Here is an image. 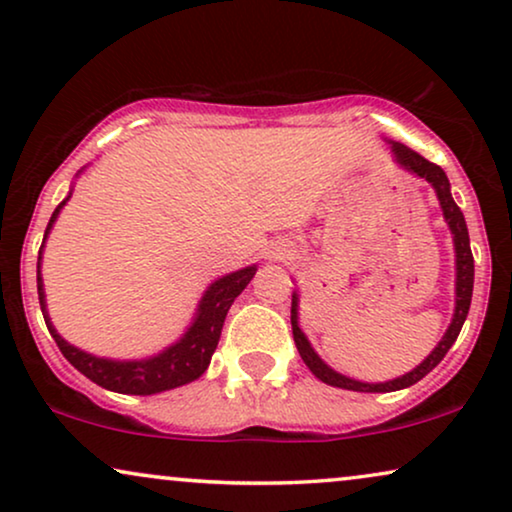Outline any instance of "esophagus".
<instances>
[{
	"label": "esophagus",
	"mask_w": 512,
	"mask_h": 512,
	"mask_svg": "<svg viewBox=\"0 0 512 512\" xmlns=\"http://www.w3.org/2000/svg\"><path fill=\"white\" fill-rule=\"evenodd\" d=\"M284 254V249H275V251H272V256H282Z\"/></svg>",
	"instance_id": "esophagus-1"
}]
</instances>
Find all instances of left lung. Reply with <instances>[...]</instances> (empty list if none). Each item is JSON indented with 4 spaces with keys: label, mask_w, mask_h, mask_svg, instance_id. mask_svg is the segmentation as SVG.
<instances>
[{
    "label": "left lung",
    "mask_w": 512,
    "mask_h": 512,
    "mask_svg": "<svg viewBox=\"0 0 512 512\" xmlns=\"http://www.w3.org/2000/svg\"><path fill=\"white\" fill-rule=\"evenodd\" d=\"M389 144H391V158H394V163L398 167H403V170H408L410 174H415V177H419V179L429 181V184L433 186L436 198L440 202V209H443L447 228H450V233H452L454 270H457L454 272V277L457 279H454V314H452V321H450V326H447L445 335L440 338L438 345L433 347V352L426 356V359L419 363L417 368H412L410 373H405L389 382H375V384L361 382V380H354V377L338 373V370H333L317 352H314V347L310 345V340H307V335L300 331V324H298V291H293V296H291L293 340H296L300 359H303L305 366L312 370V375L319 377L321 382L331 384V387L349 389V391H370V394H375V391H380L382 394V391H398V389L412 387V384L422 380L424 375H429L431 370L445 359V354L450 352V347L454 345V340H457L461 326H464V321L468 317V307H471V298H473V272H475L466 219H464V214H461V209L457 207V202H454V198H452L450 179H447L443 167H438L436 163H431V160L422 158L417 151L408 149V146L401 142H389Z\"/></svg>",
    "instance_id": "8db88e82"
}]
</instances>
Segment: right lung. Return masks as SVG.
Instances as JSON below:
<instances>
[{"mask_svg":"<svg viewBox=\"0 0 512 512\" xmlns=\"http://www.w3.org/2000/svg\"><path fill=\"white\" fill-rule=\"evenodd\" d=\"M72 198V191L65 200L55 207V212L48 221L44 242L39 249V261H37V291H39V305L41 314H44L48 331H51L53 340L58 342L60 352L72 366L93 380L100 387L116 391V394H132V396H151L160 394V391H170L184 384L198 380L205 373L216 345H219L223 321L230 305L235 303V298L247 289L251 277L256 275V265H247V268L228 272L219 279H214L207 286V291L202 293L198 310L191 326L186 328V333L181 335L177 342H172L170 347H165L163 352L149 356V359H130V361H118L107 359V356H95L83 349L69 345L62 335L55 331L51 317L46 310V291H44V277H41V254H44L46 237L51 233L53 223L58 221L60 209L67 205V200Z\"/></svg>","mask_w":512,"mask_h":512,"instance_id":"obj_1","label":"right lung"}]
</instances>
